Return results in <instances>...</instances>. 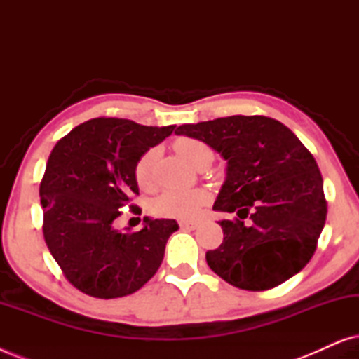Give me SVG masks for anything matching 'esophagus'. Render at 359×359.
<instances>
[{"label": "esophagus", "mask_w": 359, "mask_h": 359, "mask_svg": "<svg viewBox=\"0 0 359 359\" xmlns=\"http://www.w3.org/2000/svg\"><path fill=\"white\" fill-rule=\"evenodd\" d=\"M180 227L183 229V230H194V229L199 227V224H196V222H186V220H181Z\"/></svg>", "instance_id": "34e87169"}]
</instances>
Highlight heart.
<instances>
[{
  "mask_svg": "<svg viewBox=\"0 0 359 359\" xmlns=\"http://www.w3.org/2000/svg\"><path fill=\"white\" fill-rule=\"evenodd\" d=\"M208 149V145L201 140L181 137L175 142V150L178 151L181 158L194 165L196 158L201 151ZM151 166H154V151L149 150L139 156L134 166V178L142 189L151 186ZM208 203V196L199 189L186 191H165L154 201V212L160 217H173L183 220H193L199 217L203 208Z\"/></svg>",
  "mask_w": 359,
  "mask_h": 359,
  "instance_id": "b5f03b06",
  "label": "heart"
}]
</instances>
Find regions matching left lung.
Returning <instances> with one entry per match:
<instances>
[{
  "mask_svg": "<svg viewBox=\"0 0 359 359\" xmlns=\"http://www.w3.org/2000/svg\"><path fill=\"white\" fill-rule=\"evenodd\" d=\"M175 134L203 140L227 160L214 209L238 217L219 222L224 242L205 253L209 268L245 291H266L301 271L317 248L327 201L317 161L296 134L266 116L183 124Z\"/></svg>",
  "mask_w": 359,
  "mask_h": 359,
  "instance_id": "1",
  "label": "left lung"
}]
</instances>
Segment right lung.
Wrapping results in <instances>:
<instances>
[{
	"mask_svg": "<svg viewBox=\"0 0 359 359\" xmlns=\"http://www.w3.org/2000/svg\"><path fill=\"white\" fill-rule=\"evenodd\" d=\"M176 126L149 127L96 117L62 137L41 181L43 238L72 286L97 299L139 291L163 262L178 230L173 219H144L139 232H119L114 220L139 194L134 166Z\"/></svg>",
	"mask_w": 359,
	"mask_h": 359,
	"instance_id": "1",
	"label": "right lung"
}]
</instances>
